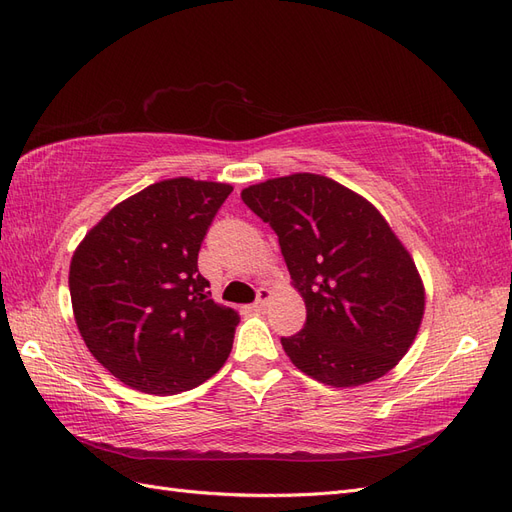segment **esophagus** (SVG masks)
<instances>
[{"instance_id":"1","label":"esophagus","mask_w":512,"mask_h":512,"mask_svg":"<svg viewBox=\"0 0 512 512\" xmlns=\"http://www.w3.org/2000/svg\"><path fill=\"white\" fill-rule=\"evenodd\" d=\"M273 299V290H269V288H260L258 290V299H256V303H254V307L256 309H265L267 305H269V301Z\"/></svg>"}]
</instances>
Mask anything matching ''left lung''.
Here are the masks:
<instances>
[{"mask_svg":"<svg viewBox=\"0 0 512 512\" xmlns=\"http://www.w3.org/2000/svg\"><path fill=\"white\" fill-rule=\"evenodd\" d=\"M241 198L277 232L305 301V327L282 337L292 365L335 389L389 374L421 329L425 286L384 215L314 173L267 179Z\"/></svg>","mask_w":512,"mask_h":512,"instance_id":"1","label":"left lung"}]
</instances>
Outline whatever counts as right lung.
I'll use <instances>...</instances> for the list:
<instances>
[{
	"label": "right lung",
	"instance_id": "add662e5",
	"mask_svg": "<svg viewBox=\"0 0 512 512\" xmlns=\"http://www.w3.org/2000/svg\"><path fill=\"white\" fill-rule=\"evenodd\" d=\"M230 192L218 181H158L121 200L74 250L76 327L130 389L177 395L226 363L239 314L209 297L198 252Z\"/></svg>",
	"mask_w": 512,
	"mask_h": 512
}]
</instances>
